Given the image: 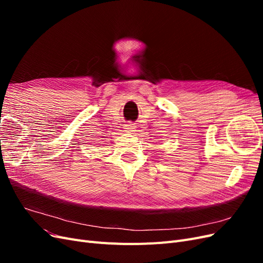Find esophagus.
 Instances as JSON below:
<instances>
[{
  "instance_id": "esophagus-1",
  "label": "esophagus",
  "mask_w": 263,
  "mask_h": 263,
  "mask_svg": "<svg viewBox=\"0 0 263 263\" xmlns=\"http://www.w3.org/2000/svg\"><path fill=\"white\" fill-rule=\"evenodd\" d=\"M124 128H125V130H126V132L133 133V132H134V129H135V126H134V124H130V123H129V124H126Z\"/></svg>"
}]
</instances>
